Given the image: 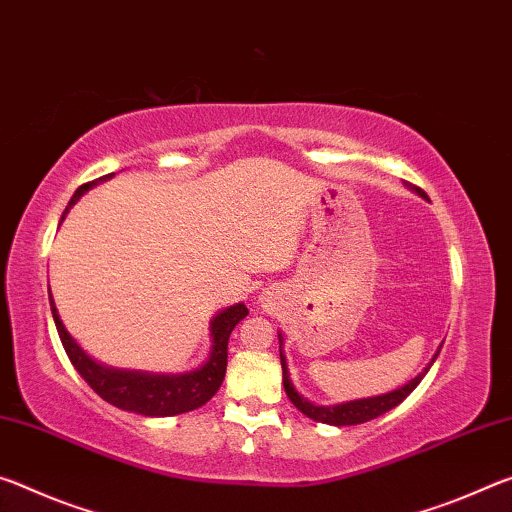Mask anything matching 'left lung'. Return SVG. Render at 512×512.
I'll list each match as a JSON object with an SVG mask.
<instances>
[{"label": "left lung", "instance_id": "obj_1", "mask_svg": "<svg viewBox=\"0 0 512 512\" xmlns=\"http://www.w3.org/2000/svg\"><path fill=\"white\" fill-rule=\"evenodd\" d=\"M408 188L417 192V195H420L422 199H429L422 188L410 186V183H408ZM279 351H281V367H283V388H286L288 399L306 417H311V420L322 422V424H331V426H354V424L370 422V420H374V417H381L383 413H388V410L399 406L401 401H404L410 395V392H413L417 385H420V381L424 379L426 372L431 370V365L435 363V358H438V354H440V351H435L431 363L426 365L424 370L415 376V379H410L408 383L401 385V388L385 392V395L354 399V401H345V404H333V406H317V404H313V401H308L304 395H299L295 383H292V379H290L288 360H286V354H283V335L281 333H279Z\"/></svg>", "mask_w": 512, "mask_h": 512}]
</instances>
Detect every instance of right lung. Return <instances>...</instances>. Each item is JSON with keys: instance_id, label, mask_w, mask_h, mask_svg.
I'll return each instance as SVG.
<instances>
[{"instance_id": "1", "label": "right lung", "mask_w": 512, "mask_h": 512, "mask_svg": "<svg viewBox=\"0 0 512 512\" xmlns=\"http://www.w3.org/2000/svg\"><path fill=\"white\" fill-rule=\"evenodd\" d=\"M113 174L99 177L90 183H83L81 188L74 192L70 204H67L61 222L70 208L77 204L83 192H88L97 183H104L113 179ZM49 306H52V317L61 338L67 358L72 360L74 370L81 374L99 397L115 408L129 410V413L145 415V417H172L188 413L204 406L211 399L224 381L226 374V351H229V338L231 331L236 329L240 320L249 315L245 304H233L229 308H222L211 320V354H208L206 363L190 372L181 374H156V372H142V370H120V367H108L97 363L95 358L88 356L86 351L79 347V342L67 333L61 315L56 311V304L52 299V290H49Z\"/></svg>"}]
</instances>
